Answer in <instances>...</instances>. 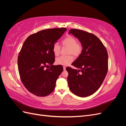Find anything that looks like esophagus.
Listing matches in <instances>:
<instances>
[{
  "label": "esophagus",
  "mask_w": 126,
  "mask_h": 126,
  "mask_svg": "<svg viewBox=\"0 0 126 126\" xmlns=\"http://www.w3.org/2000/svg\"><path fill=\"white\" fill-rule=\"evenodd\" d=\"M63 70H65L66 67L65 66H63Z\"/></svg>",
  "instance_id": "obj_1"
}]
</instances>
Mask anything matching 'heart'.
Listing matches in <instances>:
<instances>
[{"mask_svg":"<svg viewBox=\"0 0 126 126\" xmlns=\"http://www.w3.org/2000/svg\"><path fill=\"white\" fill-rule=\"evenodd\" d=\"M62 44L63 46H66L68 48L67 54H72L77 57L81 54L82 50V46L80 43L77 42V40L74 37L68 36L62 40ZM52 51L55 55L57 56L59 54L60 51V46L57 43H55L52 47ZM74 60V57L71 55L67 56H62L57 58L56 63L57 64L62 66H67L70 64Z\"/></svg>","mask_w":126,"mask_h":126,"instance_id":"1","label":"heart"}]
</instances>
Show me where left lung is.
Wrapping results in <instances>:
<instances>
[{"label":"left lung","instance_id":"8db88e82","mask_svg":"<svg viewBox=\"0 0 126 126\" xmlns=\"http://www.w3.org/2000/svg\"><path fill=\"white\" fill-rule=\"evenodd\" d=\"M69 33L78 38L82 50L71 64L79 70L66 68L68 86L76 96L86 97L96 92L104 80L108 71L107 51L100 40L93 33L76 29H70Z\"/></svg>","mask_w":126,"mask_h":126}]
</instances>
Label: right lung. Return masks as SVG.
<instances>
[{"instance_id":"obj_1","label":"right lung","mask_w":126,"mask_h":126,"mask_svg":"<svg viewBox=\"0 0 126 126\" xmlns=\"http://www.w3.org/2000/svg\"><path fill=\"white\" fill-rule=\"evenodd\" d=\"M65 28L41 30L29 36L22 45L18 57L21 80L30 93L44 97L54 91L57 79L63 71L60 65H53L55 55L52 47ZM51 67L46 70L45 68Z\"/></svg>"}]
</instances>
